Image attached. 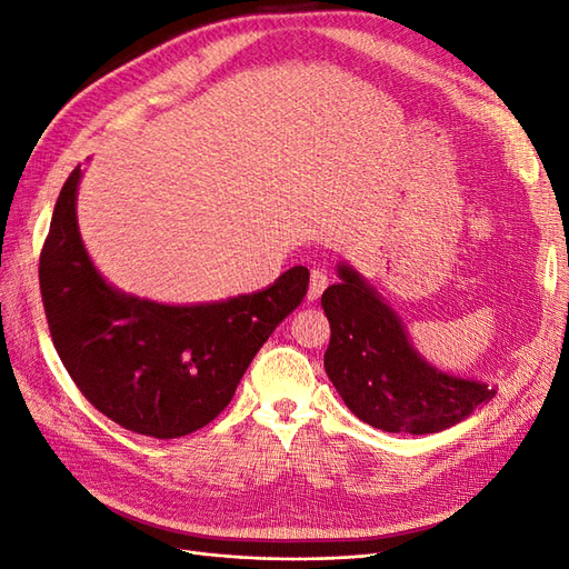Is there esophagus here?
Instances as JSON below:
<instances>
[{
    "label": "esophagus",
    "mask_w": 569,
    "mask_h": 569,
    "mask_svg": "<svg viewBox=\"0 0 569 569\" xmlns=\"http://www.w3.org/2000/svg\"><path fill=\"white\" fill-rule=\"evenodd\" d=\"M327 282H330V280H327V272L322 268H313L311 270V284H308V301L320 299Z\"/></svg>",
    "instance_id": "esophagus-1"
}]
</instances>
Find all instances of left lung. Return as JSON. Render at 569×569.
Here are the masks:
<instances>
[{"instance_id":"obj_1","label":"left lung","mask_w":569,"mask_h":569,"mask_svg":"<svg viewBox=\"0 0 569 569\" xmlns=\"http://www.w3.org/2000/svg\"><path fill=\"white\" fill-rule=\"evenodd\" d=\"M322 295L330 320L325 372L358 420L385 432L435 435L489 403L496 389L427 363L382 297L347 263Z\"/></svg>"}]
</instances>
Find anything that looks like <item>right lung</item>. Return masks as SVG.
I'll return each mask as SVG.
<instances>
[{
	"mask_svg": "<svg viewBox=\"0 0 569 569\" xmlns=\"http://www.w3.org/2000/svg\"><path fill=\"white\" fill-rule=\"evenodd\" d=\"M80 166L68 176L40 253V291L63 368L99 412L130 432L178 439L218 418L268 337L308 291L295 266L268 289L168 306L111 287L78 232Z\"/></svg>",
	"mask_w": 569,
	"mask_h": 569,
	"instance_id": "add662e5",
	"label": "right lung"
}]
</instances>
